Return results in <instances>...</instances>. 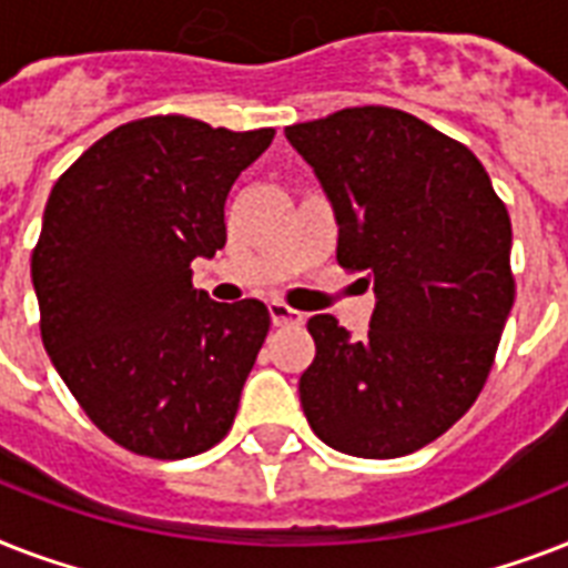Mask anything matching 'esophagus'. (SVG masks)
<instances>
[{
    "label": "esophagus",
    "instance_id": "obj_1",
    "mask_svg": "<svg viewBox=\"0 0 568 568\" xmlns=\"http://www.w3.org/2000/svg\"><path fill=\"white\" fill-rule=\"evenodd\" d=\"M267 312H271L274 327H297V324H303V312L292 310V306H285L280 301L267 303Z\"/></svg>",
    "mask_w": 568,
    "mask_h": 568
}]
</instances>
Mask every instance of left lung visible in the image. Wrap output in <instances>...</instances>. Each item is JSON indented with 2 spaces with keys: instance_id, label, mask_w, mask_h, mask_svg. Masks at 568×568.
Listing matches in <instances>:
<instances>
[{
  "instance_id": "left-lung-1",
  "label": "left lung",
  "mask_w": 568,
  "mask_h": 568,
  "mask_svg": "<svg viewBox=\"0 0 568 568\" xmlns=\"http://www.w3.org/2000/svg\"><path fill=\"white\" fill-rule=\"evenodd\" d=\"M338 221V265L377 303L354 342L312 315L306 422L329 448L392 459L430 445L475 404L513 310V226L466 144L406 111L342 109L285 126Z\"/></svg>"
}]
</instances>
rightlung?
I'll return each instance as SVG.
<instances>
[{
    "mask_svg": "<svg viewBox=\"0 0 568 568\" xmlns=\"http://www.w3.org/2000/svg\"><path fill=\"white\" fill-rule=\"evenodd\" d=\"M271 141L274 129L141 118L49 194L31 250L40 338L84 415L138 457H194L235 422L271 315L196 292L191 262L226 244L230 189Z\"/></svg>",
    "mask_w": 568,
    "mask_h": 568,
    "instance_id": "obj_1",
    "label": "right lung"
}]
</instances>
